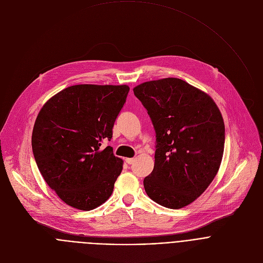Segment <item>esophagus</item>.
<instances>
[{
  "label": "esophagus",
  "mask_w": 263,
  "mask_h": 263,
  "mask_svg": "<svg viewBox=\"0 0 263 263\" xmlns=\"http://www.w3.org/2000/svg\"><path fill=\"white\" fill-rule=\"evenodd\" d=\"M136 161V159L135 158H129V159H125V162L127 163V164H134V162Z\"/></svg>",
  "instance_id": "esophagus-1"
}]
</instances>
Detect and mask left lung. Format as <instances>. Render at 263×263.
<instances>
[{
  "mask_svg": "<svg viewBox=\"0 0 263 263\" xmlns=\"http://www.w3.org/2000/svg\"><path fill=\"white\" fill-rule=\"evenodd\" d=\"M134 94L146 108L157 138L145 191L163 207L183 208L208 188L219 169L222 116L209 95L179 78L144 82Z\"/></svg>",
  "mask_w": 263,
  "mask_h": 263,
  "instance_id": "left-lung-1",
  "label": "left lung"
}]
</instances>
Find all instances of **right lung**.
<instances>
[{"label": "right lung", "mask_w": 263, "mask_h": 263, "mask_svg": "<svg viewBox=\"0 0 263 263\" xmlns=\"http://www.w3.org/2000/svg\"><path fill=\"white\" fill-rule=\"evenodd\" d=\"M127 85L77 84L49 99L32 133V152L49 187L67 205L90 211L112 193L123 161L110 141L114 123L123 107Z\"/></svg>", "instance_id": "right-lung-1"}]
</instances>
